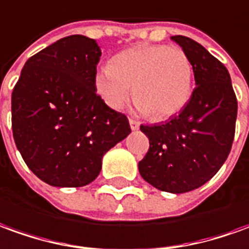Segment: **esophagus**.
Instances as JSON below:
<instances>
[{
	"mask_svg": "<svg viewBox=\"0 0 249 249\" xmlns=\"http://www.w3.org/2000/svg\"><path fill=\"white\" fill-rule=\"evenodd\" d=\"M128 123H130V127H131V130H138V128H140V124H141L140 122L135 121V119H130Z\"/></svg>",
	"mask_w": 249,
	"mask_h": 249,
	"instance_id": "34e87169",
	"label": "esophagus"
}]
</instances>
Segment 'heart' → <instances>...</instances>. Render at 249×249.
I'll return each mask as SVG.
<instances>
[{"mask_svg": "<svg viewBox=\"0 0 249 249\" xmlns=\"http://www.w3.org/2000/svg\"><path fill=\"white\" fill-rule=\"evenodd\" d=\"M193 63L184 50L165 44H141L123 50L97 70L95 88L103 102L121 109L131 95L137 109L154 119L178 114L191 97Z\"/></svg>", "mask_w": 249, "mask_h": 249, "instance_id": "obj_1", "label": "heart"}]
</instances>
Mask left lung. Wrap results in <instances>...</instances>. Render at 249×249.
<instances>
[{"label":"left lung","mask_w":249,"mask_h":249,"mask_svg":"<svg viewBox=\"0 0 249 249\" xmlns=\"http://www.w3.org/2000/svg\"><path fill=\"white\" fill-rule=\"evenodd\" d=\"M171 39L193 63L196 88L178 116L161 124H141L149 138V150L138 169L157 190L183 194L203 186L228 159L234 138L237 99L224 63L187 36Z\"/></svg>","instance_id":"obj_1"}]
</instances>
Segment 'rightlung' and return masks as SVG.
Returning <instances> with one entry per match:
<instances>
[{
  "instance_id": "add662e5",
  "label": "right lung",
  "mask_w": 249,
  "mask_h": 249,
  "mask_svg": "<svg viewBox=\"0 0 249 249\" xmlns=\"http://www.w3.org/2000/svg\"><path fill=\"white\" fill-rule=\"evenodd\" d=\"M102 51L70 35L32 55L12 92V130L31 171L54 187H82L99 176L103 156L131 128L126 115L96 93Z\"/></svg>"
}]
</instances>
